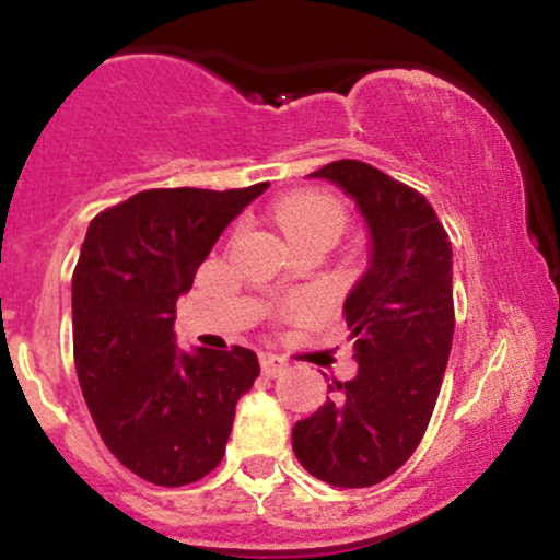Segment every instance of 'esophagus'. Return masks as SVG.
Returning a JSON list of instances; mask_svg holds the SVG:
<instances>
[{
  "label": "esophagus",
  "instance_id": "obj_1",
  "mask_svg": "<svg viewBox=\"0 0 560 560\" xmlns=\"http://www.w3.org/2000/svg\"><path fill=\"white\" fill-rule=\"evenodd\" d=\"M260 369L266 376H279L287 369L284 358L273 355V352H260Z\"/></svg>",
  "mask_w": 560,
  "mask_h": 560
}]
</instances>
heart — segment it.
Returning <instances> with one entry per match:
<instances>
[{
	"mask_svg": "<svg viewBox=\"0 0 560 560\" xmlns=\"http://www.w3.org/2000/svg\"><path fill=\"white\" fill-rule=\"evenodd\" d=\"M276 221L289 240H300L320 229H331L339 234L345 226V210L337 199L324 191H298L276 205Z\"/></svg>",
	"mask_w": 560,
	"mask_h": 560,
	"instance_id": "heart-1",
	"label": "heart"
}]
</instances>
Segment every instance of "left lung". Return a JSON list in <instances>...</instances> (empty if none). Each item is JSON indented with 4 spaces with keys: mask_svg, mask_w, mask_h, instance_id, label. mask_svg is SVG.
<instances>
[{
    "mask_svg": "<svg viewBox=\"0 0 560 560\" xmlns=\"http://www.w3.org/2000/svg\"><path fill=\"white\" fill-rule=\"evenodd\" d=\"M313 178L355 199L371 234L369 268L345 300L358 374L294 423L307 474L334 487H371L419 447L453 345V249L434 208L361 160H334Z\"/></svg>",
    "mask_w": 560,
    "mask_h": 560,
    "instance_id": "obj_1",
    "label": "left lung"
}]
</instances>
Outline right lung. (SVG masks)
Wrapping results in <instances>:
<instances>
[{
  "label": "right lung",
  "mask_w": 560,
  "mask_h": 560,
  "mask_svg": "<svg viewBox=\"0 0 560 560\" xmlns=\"http://www.w3.org/2000/svg\"><path fill=\"white\" fill-rule=\"evenodd\" d=\"M266 189H147L89 223L73 271L75 374L102 442L152 485H191L221 464L260 374L247 347L178 350L173 320L218 236Z\"/></svg>",
  "instance_id": "obj_1"
}]
</instances>
